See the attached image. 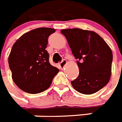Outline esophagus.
<instances>
[{
	"instance_id": "esophagus-1",
	"label": "esophagus",
	"mask_w": 122,
	"mask_h": 122,
	"mask_svg": "<svg viewBox=\"0 0 122 122\" xmlns=\"http://www.w3.org/2000/svg\"><path fill=\"white\" fill-rule=\"evenodd\" d=\"M66 64H67V61H66L65 59H63L62 61L60 63L59 65H60L61 68H64V67H65Z\"/></svg>"
}]
</instances>
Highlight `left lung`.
Masks as SVG:
<instances>
[{"label":"left lung","instance_id":"left-lung-1","mask_svg":"<svg viewBox=\"0 0 122 122\" xmlns=\"http://www.w3.org/2000/svg\"><path fill=\"white\" fill-rule=\"evenodd\" d=\"M61 32L78 59L79 75L71 82L74 89L84 95L98 92L111 78L113 54L110 47L92 31L73 28L62 30Z\"/></svg>","mask_w":122,"mask_h":122}]
</instances>
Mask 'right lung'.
<instances>
[{"mask_svg": "<svg viewBox=\"0 0 122 122\" xmlns=\"http://www.w3.org/2000/svg\"><path fill=\"white\" fill-rule=\"evenodd\" d=\"M55 29L40 27L25 33L13 45L9 65L13 82L21 90L37 94L51 86L59 71L49 63L46 50L48 38Z\"/></svg>", "mask_w": 122, "mask_h": 122, "instance_id": "1", "label": "right lung"}]
</instances>
